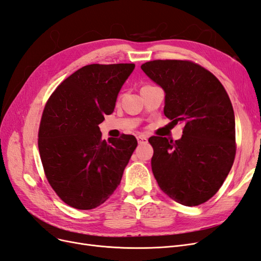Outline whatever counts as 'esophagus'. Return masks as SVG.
<instances>
[{
	"label": "esophagus",
	"instance_id": "34e87169",
	"mask_svg": "<svg viewBox=\"0 0 261 261\" xmlns=\"http://www.w3.org/2000/svg\"><path fill=\"white\" fill-rule=\"evenodd\" d=\"M137 141H138V144H146L148 139L144 135H139V136H137Z\"/></svg>",
	"mask_w": 261,
	"mask_h": 261
}]
</instances>
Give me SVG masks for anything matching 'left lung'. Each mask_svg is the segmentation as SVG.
<instances>
[{"label":"left lung","instance_id":"8db88e82","mask_svg":"<svg viewBox=\"0 0 261 261\" xmlns=\"http://www.w3.org/2000/svg\"><path fill=\"white\" fill-rule=\"evenodd\" d=\"M141 69L165 92L164 115L184 124L178 140L152 136V173L161 191L184 206L215 196L236 153L235 117L223 85L192 61L154 60Z\"/></svg>","mask_w":261,"mask_h":261}]
</instances>
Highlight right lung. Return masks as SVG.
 I'll use <instances>...</instances> for the list:
<instances>
[{
  "instance_id": "obj_1",
  "label": "right lung",
  "mask_w": 261,
  "mask_h": 261,
  "mask_svg": "<svg viewBox=\"0 0 261 261\" xmlns=\"http://www.w3.org/2000/svg\"><path fill=\"white\" fill-rule=\"evenodd\" d=\"M135 64L86 65L63 81L48 99L38 148L49 184L68 206L90 210L120 185L137 140L101 138L99 124L114 111L117 94Z\"/></svg>"
}]
</instances>
